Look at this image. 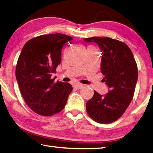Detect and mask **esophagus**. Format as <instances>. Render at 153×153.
<instances>
[{"mask_svg": "<svg viewBox=\"0 0 153 153\" xmlns=\"http://www.w3.org/2000/svg\"><path fill=\"white\" fill-rule=\"evenodd\" d=\"M83 87V85H82V84H76V85H74V87L75 88V89H81V88Z\"/></svg>", "mask_w": 153, "mask_h": 153, "instance_id": "esophagus-1", "label": "esophagus"}]
</instances>
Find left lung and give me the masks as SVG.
Returning <instances> with one entry per match:
<instances>
[{
	"label": "left lung",
	"mask_w": 153,
	"mask_h": 153,
	"mask_svg": "<svg viewBox=\"0 0 153 153\" xmlns=\"http://www.w3.org/2000/svg\"><path fill=\"white\" fill-rule=\"evenodd\" d=\"M85 42H95L102 52L101 71L109 88L105 95L95 91L87 101L89 116L98 123L109 124L121 117L132 101L138 80L137 64L130 48L119 40L92 37Z\"/></svg>",
	"instance_id": "1"
}]
</instances>
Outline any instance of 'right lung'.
<instances>
[{
    "mask_svg": "<svg viewBox=\"0 0 153 153\" xmlns=\"http://www.w3.org/2000/svg\"><path fill=\"white\" fill-rule=\"evenodd\" d=\"M72 37L61 33L42 35L24 45L15 69L24 101L32 111L51 116L64 109L72 90L68 82L54 81L52 73L61 62V50Z\"/></svg>",
    "mask_w": 153,
    "mask_h": 153,
    "instance_id": "add662e5",
    "label": "right lung"
}]
</instances>
